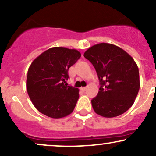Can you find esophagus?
Returning a JSON list of instances; mask_svg holds the SVG:
<instances>
[{
  "instance_id": "obj_1",
  "label": "esophagus",
  "mask_w": 156,
  "mask_h": 156,
  "mask_svg": "<svg viewBox=\"0 0 156 156\" xmlns=\"http://www.w3.org/2000/svg\"><path fill=\"white\" fill-rule=\"evenodd\" d=\"M87 87H81V88H80V89H81L82 91H83V92H85L86 90H87Z\"/></svg>"
}]
</instances>
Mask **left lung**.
I'll return each instance as SVG.
<instances>
[{
    "mask_svg": "<svg viewBox=\"0 0 156 156\" xmlns=\"http://www.w3.org/2000/svg\"><path fill=\"white\" fill-rule=\"evenodd\" d=\"M83 56L98 74L101 87L91 101L96 114L114 117L133 104L140 87L139 68L127 52L114 44L100 43L89 48Z\"/></svg>",
    "mask_w": 156,
    "mask_h": 156,
    "instance_id": "8db88e82",
    "label": "left lung"
}]
</instances>
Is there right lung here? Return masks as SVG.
Returning a JSON list of instances; mask_svg holds the SVG:
<instances>
[{
	"mask_svg": "<svg viewBox=\"0 0 156 156\" xmlns=\"http://www.w3.org/2000/svg\"><path fill=\"white\" fill-rule=\"evenodd\" d=\"M76 49L54 47L33 61L27 74L26 88L35 108L48 117L58 119L73 112L78 89L67 86L68 70L80 58Z\"/></svg>",
	"mask_w": 156,
	"mask_h": 156,
	"instance_id": "1",
	"label": "right lung"
}]
</instances>
